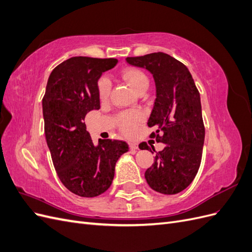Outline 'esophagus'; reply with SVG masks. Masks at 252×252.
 <instances>
[{"label": "esophagus", "mask_w": 252, "mask_h": 252, "mask_svg": "<svg viewBox=\"0 0 252 252\" xmlns=\"http://www.w3.org/2000/svg\"><path fill=\"white\" fill-rule=\"evenodd\" d=\"M129 148H130V149H133V150L138 149V144L134 143V142H129Z\"/></svg>", "instance_id": "obj_1"}]
</instances>
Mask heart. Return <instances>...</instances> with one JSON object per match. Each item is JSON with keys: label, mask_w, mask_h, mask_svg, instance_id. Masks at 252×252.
<instances>
[{"label": "heart", "mask_w": 252, "mask_h": 252, "mask_svg": "<svg viewBox=\"0 0 252 252\" xmlns=\"http://www.w3.org/2000/svg\"><path fill=\"white\" fill-rule=\"evenodd\" d=\"M123 79L131 86V88L136 94H140L141 91L147 90L149 86V80L147 75L142 70L136 68H130L127 69L122 74ZM111 89V83L107 78H102L97 84L98 96L102 101L106 100L109 96ZM142 120L140 112L138 111H127L121 113L119 116V126L121 130L126 135H131L134 132V128Z\"/></svg>", "instance_id": "heart-1"}]
</instances>
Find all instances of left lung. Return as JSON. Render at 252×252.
I'll return each instance as SVG.
<instances>
[{"label": "left lung", "instance_id": "left-lung-1", "mask_svg": "<svg viewBox=\"0 0 252 252\" xmlns=\"http://www.w3.org/2000/svg\"><path fill=\"white\" fill-rule=\"evenodd\" d=\"M126 62L147 69L156 83L157 97L147 125L157 129L150 136L165 147L157 152L145 179L159 193H179L191 184L201 165L205 127L199 90L188 68L167 53L127 58ZM139 147L156 151L146 142Z\"/></svg>", "mask_w": 252, "mask_h": 252}]
</instances>
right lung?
I'll return each instance as SVG.
<instances>
[{
    "label": "right lung",
    "mask_w": 252,
    "mask_h": 252,
    "mask_svg": "<svg viewBox=\"0 0 252 252\" xmlns=\"http://www.w3.org/2000/svg\"><path fill=\"white\" fill-rule=\"evenodd\" d=\"M117 59L73 57L49 75L43 97L45 136L58 177L72 193L94 197L107 190L126 142L98 140L94 144L84 123L86 114L100 109L97 81L117 65Z\"/></svg>",
    "instance_id": "right-lung-1"
}]
</instances>
